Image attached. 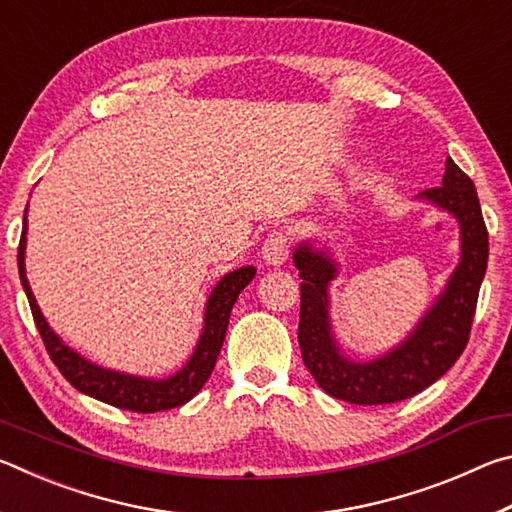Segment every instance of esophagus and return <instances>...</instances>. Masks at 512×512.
Here are the masks:
<instances>
[{
    "instance_id": "1",
    "label": "esophagus",
    "mask_w": 512,
    "mask_h": 512,
    "mask_svg": "<svg viewBox=\"0 0 512 512\" xmlns=\"http://www.w3.org/2000/svg\"><path fill=\"white\" fill-rule=\"evenodd\" d=\"M289 250H291V239L287 232L282 230H273L271 235L264 239V246H262V257L266 264H273V266H280L287 262L289 257Z\"/></svg>"
}]
</instances>
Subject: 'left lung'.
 Listing matches in <instances>:
<instances>
[{
    "label": "left lung",
    "instance_id": "obj_1",
    "mask_svg": "<svg viewBox=\"0 0 512 512\" xmlns=\"http://www.w3.org/2000/svg\"><path fill=\"white\" fill-rule=\"evenodd\" d=\"M422 196L452 212L461 223V264L418 329L386 357L370 363L343 359L327 318V284L334 280L336 266L309 244L293 253L302 280L298 325L302 361L318 386L336 400L363 406L409 400L443 377L470 341L476 300L488 266V228L479 196L470 176L452 158H447L443 185L427 189Z\"/></svg>",
    "mask_w": 512,
    "mask_h": 512
}]
</instances>
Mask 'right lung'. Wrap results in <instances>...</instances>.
<instances>
[{"label":"right lung","instance_id":"add662e5","mask_svg":"<svg viewBox=\"0 0 512 512\" xmlns=\"http://www.w3.org/2000/svg\"><path fill=\"white\" fill-rule=\"evenodd\" d=\"M27 216L22 221V237L20 246H17V268H20V280L24 293L29 298V307L33 320H36V327L42 336V343H45L47 354L51 361L56 363V368L63 372V377L72 384L76 391L94 397V400H101L110 406H117V409L133 411V413H158L167 409H176V406H183L185 402L192 400V397L201 391L203 384L210 379L212 370L216 366V359H219L221 345L225 341V332H228L230 323V311L235 307L239 293L244 291L250 280L255 277L253 266L237 268L223 277V280L216 284L210 300H207L205 307V327L201 334V341L196 345V352L192 354L187 366L176 372L173 377L167 379H142V377H131L121 375L115 370H103L94 366L88 359H83L81 354L69 350L67 345L58 339V336L51 332L47 320L42 318L38 302L33 298L27 271H24V246H27Z\"/></svg>","mask_w":512,"mask_h":512}]
</instances>
